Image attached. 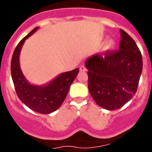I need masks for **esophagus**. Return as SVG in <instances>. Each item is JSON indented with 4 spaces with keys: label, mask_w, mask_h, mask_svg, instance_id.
<instances>
[{
    "label": "esophagus",
    "mask_w": 152,
    "mask_h": 152,
    "mask_svg": "<svg viewBox=\"0 0 152 152\" xmlns=\"http://www.w3.org/2000/svg\"><path fill=\"white\" fill-rule=\"evenodd\" d=\"M80 72H86L87 71V68H85V66H84V65H82V66L80 67Z\"/></svg>",
    "instance_id": "obj_1"
}]
</instances>
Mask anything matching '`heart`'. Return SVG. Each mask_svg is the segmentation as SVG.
<instances>
[{
    "instance_id": "1",
    "label": "heart",
    "mask_w": 152,
    "mask_h": 152,
    "mask_svg": "<svg viewBox=\"0 0 152 152\" xmlns=\"http://www.w3.org/2000/svg\"><path fill=\"white\" fill-rule=\"evenodd\" d=\"M116 46V42L113 39H110L105 43V45L103 47V53H108V52H111L113 50L114 48Z\"/></svg>"
}]
</instances>
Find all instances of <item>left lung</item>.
Returning <instances> with one entry per match:
<instances>
[{
    "label": "left lung",
    "instance_id": "obj_1",
    "mask_svg": "<svg viewBox=\"0 0 152 152\" xmlns=\"http://www.w3.org/2000/svg\"><path fill=\"white\" fill-rule=\"evenodd\" d=\"M119 50L94 55L86 60L88 89L98 105L108 110L125 105L136 93L142 72V57L135 42L120 29Z\"/></svg>",
    "mask_w": 152,
    "mask_h": 152
}]
</instances>
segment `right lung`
<instances>
[{"label": "right lung", "instance_id": "obj_1", "mask_svg": "<svg viewBox=\"0 0 152 152\" xmlns=\"http://www.w3.org/2000/svg\"><path fill=\"white\" fill-rule=\"evenodd\" d=\"M36 27L18 43L13 52L10 64L13 82L19 99L32 110L48 114L57 110L68 94L71 84L79 72L78 68L64 72L45 85H35L24 77L20 66V53L26 39L36 32Z\"/></svg>", "mask_w": 152, "mask_h": 152}]
</instances>
